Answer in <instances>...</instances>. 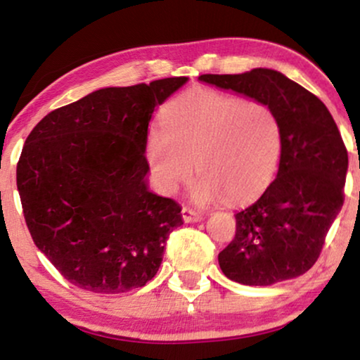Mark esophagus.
<instances>
[{
  "label": "esophagus",
  "mask_w": 360,
  "mask_h": 360,
  "mask_svg": "<svg viewBox=\"0 0 360 360\" xmlns=\"http://www.w3.org/2000/svg\"><path fill=\"white\" fill-rule=\"evenodd\" d=\"M181 216H184L185 223H198V221L203 219V213H201V211L186 208V206L181 208Z\"/></svg>",
  "instance_id": "esophagus-1"
}]
</instances>
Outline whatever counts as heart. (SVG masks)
Returning a JSON list of instances; mask_svg holds the SVG:
<instances>
[{
  "instance_id": "b5f03b06",
  "label": "heart",
  "mask_w": 360,
  "mask_h": 360,
  "mask_svg": "<svg viewBox=\"0 0 360 360\" xmlns=\"http://www.w3.org/2000/svg\"><path fill=\"white\" fill-rule=\"evenodd\" d=\"M282 129L267 103L193 88L162 112V129L147 136L146 154L157 184L174 193L196 174L201 203H243L260 193L277 169Z\"/></svg>"
}]
</instances>
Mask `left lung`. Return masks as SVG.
I'll return each mask as SVG.
<instances>
[{
	"instance_id": "1",
	"label": "left lung",
	"mask_w": 360,
	"mask_h": 360,
	"mask_svg": "<svg viewBox=\"0 0 360 360\" xmlns=\"http://www.w3.org/2000/svg\"><path fill=\"white\" fill-rule=\"evenodd\" d=\"M201 82L267 103L282 129L278 174L262 196L236 213V236L218 255L226 277L265 287L316 262L344 203L347 149L331 112L277 70L201 75Z\"/></svg>"
}]
</instances>
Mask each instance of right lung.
<instances>
[{
  "label": "right lung",
  "instance_id": "1",
  "mask_svg": "<svg viewBox=\"0 0 360 360\" xmlns=\"http://www.w3.org/2000/svg\"><path fill=\"white\" fill-rule=\"evenodd\" d=\"M188 80L103 88L57 108L27 136L16 169L34 244L93 293H122L155 277L181 206L147 188V129L155 106Z\"/></svg>",
  "mask_w": 360,
  "mask_h": 360
}]
</instances>
